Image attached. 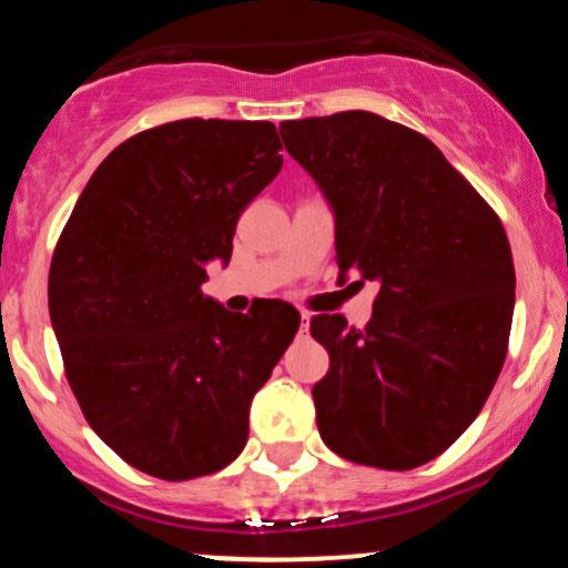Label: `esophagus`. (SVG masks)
<instances>
[{
	"instance_id": "esophagus-1",
	"label": "esophagus",
	"mask_w": 568,
	"mask_h": 568,
	"mask_svg": "<svg viewBox=\"0 0 568 568\" xmlns=\"http://www.w3.org/2000/svg\"><path fill=\"white\" fill-rule=\"evenodd\" d=\"M310 331V312H302V325H298V334H306Z\"/></svg>"
}]
</instances>
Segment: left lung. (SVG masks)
<instances>
[{
  "mask_svg": "<svg viewBox=\"0 0 568 568\" xmlns=\"http://www.w3.org/2000/svg\"><path fill=\"white\" fill-rule=\"evenodd\" d=\"M336 213L338 270L376 280L366 328L317 315L328 374L317 429L355 465L410 470L446 452L491 395L510 342L505 226L433 141L371 112L280 125ZM361 280V283H363Z\"/></svg>",
  "mask_w": 568,
  "mask_h": 568,
  "instance_id": "left-lung-1",
  "label": "left lung"
}]
</instances>
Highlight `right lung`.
<instances>
[{"label": "right lung", "mask_w": 568, "mask_h": 568, "mask_svg": "<svg viewBox=\"0 0 568 568\" xmlns=\"http://www.w3.org/2000/svg\"><path fill=\"white\" fill-rule=\"evenodd\" d=\"M272 122L175 120L98 165L58 237L50 321L98 438L135 470L192 480L237 459L251 400L298 331L285 302L202 296L237 219L283 168Z\"/></svg>", "instance_id": "1"}]
</instances>
